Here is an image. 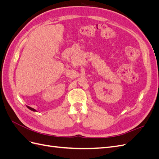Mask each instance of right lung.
<instances>
[{
    "instance_id": "right-lung-1",
    "label": "right lung",
    "mask_w": 159,
    "mask_h": 159,
    "mask_svg": "<svg viewBox=\"0 0 159 159\" xmlns=\"http://www.w3.org/2000/svg\"><path fill=\"white\" fill-rule=\"evenodd\" d=\"M27 107L29 109H30V110H32V111H36V110L34 109H33V108H32V107H29V106H27Z\"/></svg>"
}]
</instances>
